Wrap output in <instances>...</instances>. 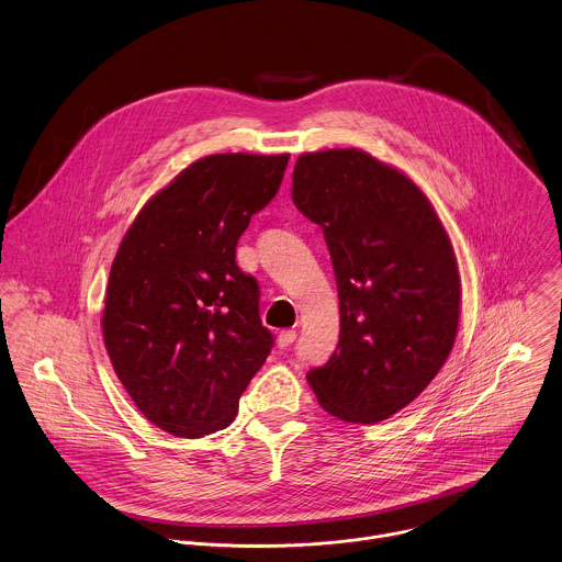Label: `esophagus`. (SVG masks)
<instances>
[{
    "mask_svg": "<svg viewBox=\"0 0 562 562\" xmlns=\"http://www.w3.org/2000/svg\"><path fill=\"white\" fill-rule=\"evenodd\" d=\"M295 337H297V333L291 330V328H286V330H282V333L278 335V346H280V348H289V346L295 341Z\"/></svg>",
    "mask_w": 562,
    "mask_h": 562,
    "instance_id": "34e87169",
    "label": "esophagus"
}]
</instances>
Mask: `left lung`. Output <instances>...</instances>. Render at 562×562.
<instances>
[{"label": "left lung", "mask_w": 562, "mask_h": 562, "mask_svg": "<svg viewBox=\"0 0 562 562\" xmlns=\"http://www.w3.org/2000/svg\"><path fill=\"white\" fill-rule=\"evenodd\" d=\"M291 199L322 227L339 295V341L306 382L348 424L413 404L446 363L461 278L448 232L417 182L368 151L297 156Z\"/></svg>", "instance_id": "1"}]
</instances>
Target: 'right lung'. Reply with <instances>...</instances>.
<instances>
[{"instance_id": "add662e5", "label": "right lung", "mask_w": 562, "mask_h": 562, "mask_svg": "<svg viewBox=\"0 0 562 562\" xmlns=\"http://www.w3.org/2000/svg\"><path fill=\"white\" fill-rule=\"evenodd\" d=\"M289 154H212L156 192L114 256L101 317L116 378L160 430L196 439L227 428L271 352L258 282L236 245L271 203Z\"/></svg>"}]
</instances>
